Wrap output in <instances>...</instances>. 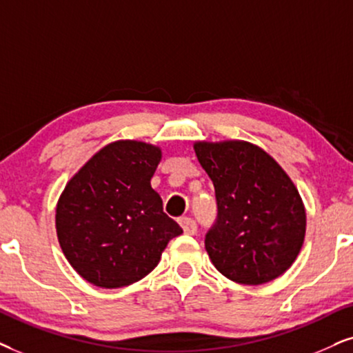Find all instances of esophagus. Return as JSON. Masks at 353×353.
I'll return each mask as SVG.
<instances>
[{"instance_id": "obj_1", "label": "esophagus", "mask_w": 353, "mask_h": 353, "mask_svg": "<svg viewBox=\"0 0 353 353\" xmlns=\"http://www.w3.org/2000/svg\"><path fill=\"white\" fill-rule=\"evenodd\" d=\"M179 225L182 226L185 234H195L197 233V223H195L194 218L190 216H182L179 218Z\"/></svg>"}]
</instances>
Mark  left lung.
I'll use <instances>...</instances> for the list:
<instances>
[{"label": "left lung", "mask_w": 353, "mask_h": 353, "mask_svg": "<svg viewBox=\"0 0 353 353\" xmlns=\"http://www.w3.org/2000/svg\"><path fill=\"white\" fill-rule=\"evenodd\" d=\"M215 187L216 220L205 234L213 265L230 280L261 285L295 262L306 213L296 187L274 158L246 141L195 143Z\"/></svg>", "instance_id": "8db88e82"}]
</instances>
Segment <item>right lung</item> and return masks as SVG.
<instances>
[{"instance_id":"1","label":"right lung","mask_w":353,"mask_h":353,"mask_svg":"<svg viewBox=\"0 0 353 353\" xmlns=\"http://www.w3.org/2000/svg\"><path fill=\"white\" fill-rule=\"evenodd\" d=\"M159 161L156 146L115 141L66 184L57 205L58 241L71 267L89 283L120 288L138 282L182 233L151 187Z\"/></svg>"}]
</instances>
